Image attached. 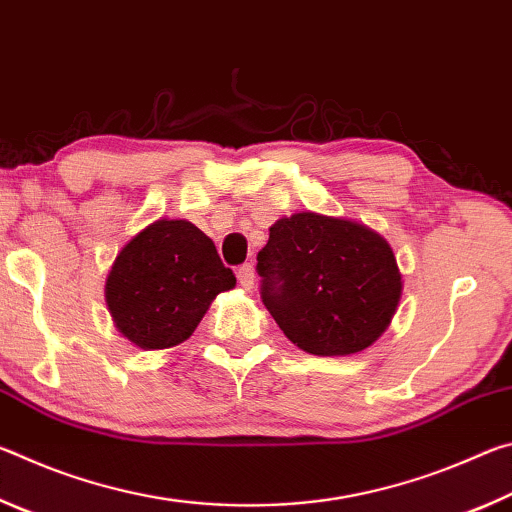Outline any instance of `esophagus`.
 <instances>
[{"instance_id": "34e87169", "label": "esophagus", "mask_w": 512, "mask_h": 512, "mask_svg": "<svg viewBox=\"0 0 512 512\" xmlns=\"http://www.w3.org/2000/svg\"><path fill=\"white\" fill-rule=\"evenodd\" d=\"M237 277H239L241 287L253 289V284H255V268H253V264H241L237 268Z\"/></svg>"}]
</instances>
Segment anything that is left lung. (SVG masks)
Returning a JSON list of instances; mask_svg holds the SVG:
<instances>
[{
	"label": "left lung",
	"mask_w": 512,
	"mask_h": 512,
	"mask_svg": "<svg viewBox=\"0 0 512 512\" xmlns=\"http://www.w3.org/2000/svg\"><path fill=\"white\" fill-rule=\"evenodd\" d=\"M262 302L300 350L345 357L386 332L402 296L391 246L345 219L300 212L273 223L257 253Z\"/></svg>",
	"instance_id": "8db88e82"
}]
</instances>
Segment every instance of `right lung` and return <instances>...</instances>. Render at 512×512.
Wrapping results in <instances>:
<instances>
[{"instance_id": "add662e5", "label": "right lung", "mask_w": 512, "mask_h": 512, "mask_svg": "<svg viewBox=\"0 0 512 512\" xmlns=\"http://www.w3.org/2000/svg\"><path fill=\"white\" fill-rule=\"evenodd\" d=\"M237 284L194 223L160 219L121 248L106 282L115 325L144 350L183 343L221 291Z\"/></svg>"}]
</instances>
